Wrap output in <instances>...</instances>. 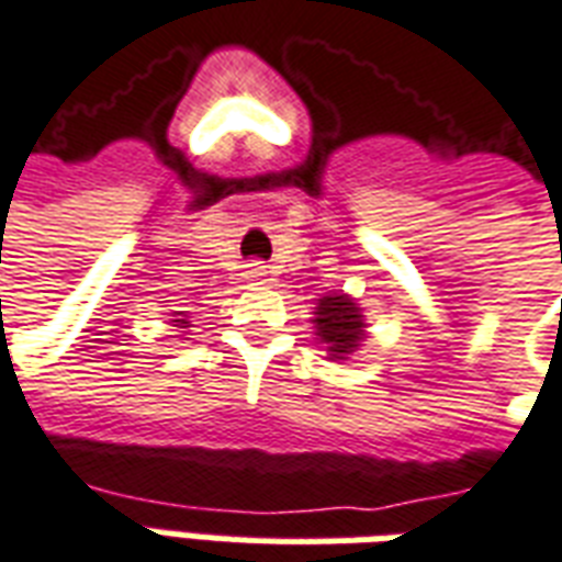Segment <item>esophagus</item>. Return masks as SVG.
Wrapping results in <instances>:
<instances>
[{
    "label": "esophagus",
    "instance_id": "1",
    "mask_svg": "<svg viewBox=\"0 0 562 562\" xmlns=\"http://www.w3.org/2000/svg\"><path fill=\"white\" fill-rule=\"evenodd\" d=\"M246 277H249V280H265V277H268V268H265L261 261H256V265H249Z\"/></svg>",
    "mask_w": 562,
    "mask_h": 562
}]
</instances>
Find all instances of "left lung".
Returning <instances> with one entry per match:
<instances>
[{
    "mask_svg": "<svg viewBox=\"0 0 562 562\" xmlns=\"http://www.w3.org/2000/svg\"><path fill=\"white\" fill-rule=\"evenodd\" d=\"M316 334L328 342V352L334 358L352 352L364 337V318L352 304V297L346 294L322 297L316 306Z\"/></svg>",
    "mask_w": 562,
    "mask_h": 562,
    "instance_id": "8db88e82",
    "label": "left lung"
}]
</instances>
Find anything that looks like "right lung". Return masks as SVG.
I'll list each match as a JSON object with an SVG mask.
<instances>
[{
  "mask_svg": "<svg viewBox=\"0 0 562 562\" xmlns=\"http://www.w3.org/2000/svg\"><path fill=\"white\" fill-rule=\"evenodd\" d=\"M177 322H183V318H177ZM183 325H186V322H183Z\"/></svg>",
  "mask_w": 562,
  "mask_h": 562,
  "instance_id": "right-lung-1",
  "label": "right lung"
}]
</instances>
